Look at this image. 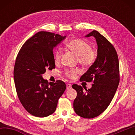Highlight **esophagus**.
<instances>
[{
    "mask_svg": "<svg viewBox=\"0 0 135 135\" xmlns=\"http://www.w3.org/2000/svg\"><path fill=\"white\" fill-rule=\"evenodd\" d=\"M71 88V84L70 83H67V89L68 90Z\"/></svg>",
    "mask_w": 135,
    "mask_h": 135,
    "instance_id": "34e87169",
    "label": "esophagus"
}]
</instances>
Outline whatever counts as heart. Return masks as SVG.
I'll return each mask as SVG.
<instances>
[{
    "instance_id": "heart-1",
    "label": "heart",
    "mask_w": 135,
    "mask_h": 135,
    "mask_svg": "<svg viewBox=\"0 0 135 135\" xmlns=\"http://www.w3.org/2000/svg\"><path fill=\"white\" fill-rule=\"evenodd\" d=\"M66 47L77 55V60L79 64L83 66L92 65L97 59V53L91 48L90 45L85 41L75 38L66 43ZM62 56V52L59 49H57L54 52V61L55 63H58ZM77 71L70 70L65 72V75L70 79H74L76 77Z\"/></svg>"
}]
</instances>
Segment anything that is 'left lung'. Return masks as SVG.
I'll return each instance as SVG.
<instances>
[{
    "label": "left lung",
    "instance_id": "8db88e82",
    "mask_svg": "<svg viewBox=\"0 0 135 135\" xmlns=\"http://www.w3.org/2000/svg\"><path fill=\"white\" fill-rule=\"evenodd\" d=\"M90 36L97 40V58L80 80L93 81V84L90 89H86V91L78 84L72 85L77 93L73 103L74 111L86 118L97 117L105 110L114 97L120 81L119 62L114 47L97 31H92L86 37Z\"/></svg>",
    "mask_w": 135,
    "mask_h": 135
}]
</instances>
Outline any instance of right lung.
Here are the masks:
<instances>
[{
  "label": "right lung",
  "mask_w": 135,
  "mask_h": 135,
  "mask_svg": "<svg viewBox=\"0 0 135 135\" xmlns=\"http://www.w3.org/2000/svg\"><path fill=\"white\" fill-rule=\"evenodd\" d=\"M65 37L38 32L24 43L16 58L13 77L18 97L24 108L35 117L53 114L66 89L64 81L49 83L42 77L47 69L55 68L53 50Z\"/></svg>",
  "instance_id": "1"
}]
</instances>
